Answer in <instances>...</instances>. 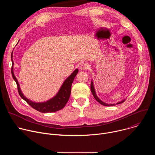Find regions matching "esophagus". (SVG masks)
<instances>
[{"mask_svg": "<svg viewBox=\"0 0 155 155\" xmlns=\"http://www.w3.org/2000/svg\"><path fill=\"white\" fill-rule=\"evenodd\" d=\"M88 68H89V65L87 63H83L80 65V69L81 71H84L86 70Z\"/></svg>", "mask_w": 155, "mask_h": 155, "instance_id": "34e87169", "label": "esophagus"}]
</instances>
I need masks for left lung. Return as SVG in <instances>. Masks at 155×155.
Listing matches in <instances>:
<instances>
[{
    "label": "left lung",
    "instance_id": "left-lung-1",
    "mask_svg": "<svg viewBox=\"0 0 155 155\" xmlns=\"http://www.w3.org/2000/svg\"><path fill=\"white\" fill-rule=\"evenodd\" d=\"M91 93H92V94H93V95L94 99H95L99 104H101V105H104V106H114V105H115L116 104H121V103H123V102L126 100V99H124L122 100L121 101L117 102L116 104H107V103L103 102L102 101H101V100L97 97V94H96V91H95V89H94V83H93V80H91Z\"/></svg>",
    "mask_w": 155,
    "mask_h": 155
}]
</instances>
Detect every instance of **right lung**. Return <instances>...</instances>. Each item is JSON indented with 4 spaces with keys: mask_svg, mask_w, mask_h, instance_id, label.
I'll use <instances>...</instances> for the list:
<instances>
[{
    "mask_svg": "<svg viewBox=\"0 0 155 155\" xmlns=\"http://www.w3.org/2000/svg\"><path fill=\"white\" fill-rule=\"evenodd\" d=\"M12 67V74L13 78L16 81L18 93L21 97L24 99L29 105H30L33 108L35 109L37 111L41 113H51L58 111L59 110L63 108L65 104H67L71 93V86L74 81L75 77L78 72V69H75L67 78H66L63 82L62 86H61L59 90L58 93L51 99L43 102H35L25 96V95L22 93L19 84L13 72V65L14 62L13 61V51L11 54Z\"/></svg>",
    "mask_w": 155,
    "mask_h": 155,
    "instance_id": "right-lung-1",
    "label": "right lung"
}]
</instances>
